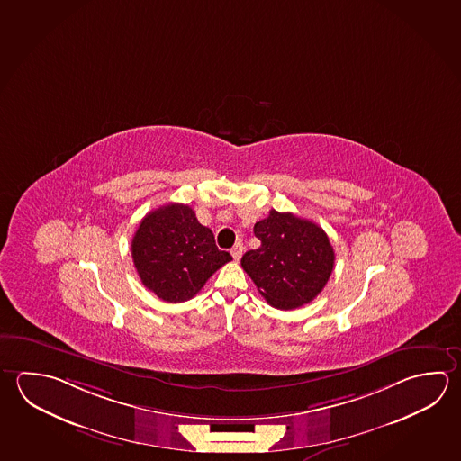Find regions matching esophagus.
Here are the masks:
<instances>
[{
	"mask_svg": "<svg viewBox=\"0 0 461 461\" xmlns=\"http://www.w3.org/2000/svg\"><path fill=\"white\" fill-rule=\"evenodd\" d=\"M242 251H243V243L242 242L235 243L234 247H232V250H230V253H232V257H234V260H240V257H242Z\"/></svg>",
	"mask_w": 461,
	"mask_h": 461,
	"instance_id": "obj_1",
	"label": "esophagus"
}]
</instances>
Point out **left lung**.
<instances>
[{
	"mask_svg": "<svg viewBox=\"0 0 461 461\" xmlns=\"http://www.w3.org/2000/svg\"><path fill=\"white\" fill-rule=\"evenodd\" d=\"M257 250L242 257V268L271 307L293 310L313 301L335 267V251L321 227L293 212L269 211L253 227Z\"/></svg>",
	"mask_w": 461,
	"mask_h": 461,
	"instance_id": "1",
	"label": "left lung"
}]
</instances>
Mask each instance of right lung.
<instances>
[{
	"instance_id": "obj_1",
	"label": "right lung",
	"mask_w": 461,
	"mask_h": 461,
	"mask_svg": "<svg viewBox=\"0 0 461 461\" xmlns=\"http://www.w3.org/2000/svg\"><path fill=\"white\" fill-rule=\"evenodd\" d=\"M134 268L142 285L166 302H185L200 293L222 265L214 235L201 226L188 204L170 203L146 214L131 240Z\"/></svg>"
}]
</instances>
